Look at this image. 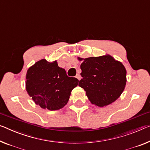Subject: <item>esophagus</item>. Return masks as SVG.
I'll return each mask as SVG.
<instances>
[{"label": "esophagus", "mask_w": 150, "mask_h": 150, "mask_svg": "<svg viewBox=\"0 0 150 150\" xmlns=\"http://www.w3.org/2000/svg\"><path fill=\"white\" fill-rule=\"evenodd\" d=\"M76 78L78 80H80V74H76Z\"/></svg>", "instance_id": "esophagus-1"}]
</instances>
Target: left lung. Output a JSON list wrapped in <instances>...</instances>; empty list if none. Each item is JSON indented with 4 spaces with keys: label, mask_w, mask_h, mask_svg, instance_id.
<instances>
[{
    "label": "left lung",
    "mask_w": 150,
    "mask_h": 150,
    "mask_svg": "<svg viewBox=\"0 0 150 150\" xmlns=\"http://www.w3.org/2000/svg\"><path fill=\"white\" fill-rule=\"evenodd\" d=\"M79 60L82 58L78 57ZM82 78L78 86L84 88L92 104L104 107L114 102L126 84V70L120 62L109 55L91 57L80 65Z\"/></svg>",
    "instance_id": "1"
}]
</instances>
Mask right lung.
<instances>
[{
	"instance_id": "obj_1",
	"label": "right lung",
	"mask_w": 150,
	"mask_h": 150,
	"mask_svg": "<svg viewBox=\"0 0 150 150\" xmlns=\"http://www.w3.org/2000/svg\"><path fill=\"white\" fill-rule=\"evenodd\" d=\"M78 82L77 78L68 76L65 69L59 68L56 61L50 63L43 59L27 70L26 90L35 104L55 110L67 104Z\"/></svg>"
}]
</instances>
